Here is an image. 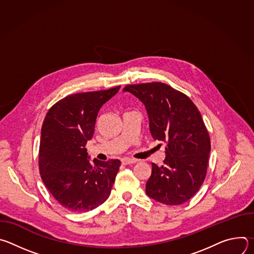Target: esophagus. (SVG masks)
I'll return each mask as SVG.
<instances>
[{"instance_id":"34e87169","label":"esophagus","mask_w":254,"mask_h":254,"mask_svg":"<svg viewBox=\"0 0 254 254\" xmlns=\"http://www.w3.org/2000/svg\"><path fill=\"white\" fill-rule=\"evenodd\" d=\"M137 160L135 159H129V158H124L122 159V164L123 165H129V164H134L136 163Z\"/></svg>"}]
</instances>
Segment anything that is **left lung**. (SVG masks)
Masks as SVG:
<instances>
[{
    "label": "left lung",
    "mask_w": 254,
    "mask_h": 254,
    "mask_svg": "<svg viewBox=\"0 0 254 254\" xmlns=\"http://www.w3.org/2000/svg\"><path fill=\"white\" fill-rule=\"evenodd\" d=\"M124 91L143 103L153 138L167 143L164 165L152 164L147 195L166 205L183 204L207 172L211 144L200 112L187 95L162 82L127 85Z\"/></svg>",
    "instance_id": "obj_1"
}]
</instances>
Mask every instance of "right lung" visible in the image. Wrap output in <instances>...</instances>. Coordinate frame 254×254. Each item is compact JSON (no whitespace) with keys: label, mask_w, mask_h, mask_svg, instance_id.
Instances as JSON below:
<instances>
[{"label":"right lung","mask_w":254,"mask_h":254,"mask_svg":"<svg viewBox=\"0 0 254 254\" xmlns=\"http://www.w3.org/2000/svg\"><path fill=\"white\" fill-rule=\"evenodd\" d=\"M121 86L70 94L48 111L41 128L39 170L52 196L73 212L92 210L111 194L121 161L91 163L85 149L101 106Z\"/></svg>","instance_id":"add662e5"}]
</instances>
